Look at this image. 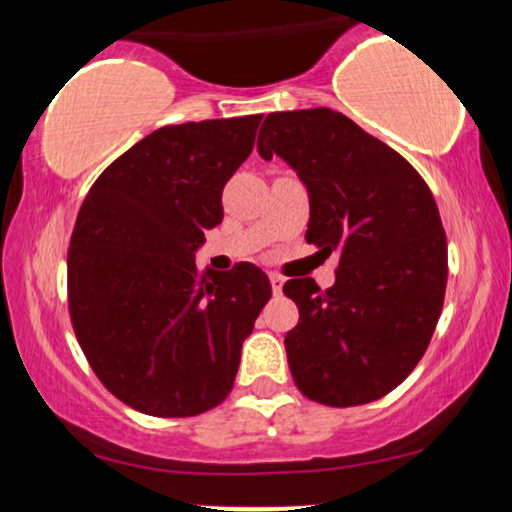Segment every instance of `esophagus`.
Segmentation results:
<instances>
[{
	"mask_svg": "<svg viewBox=\"0 0 512 512\" xmlns=\"http://www.w3.org/2000/svg\"><path fill=\"white\" fill-rule=\"evenodd\" d=\"M269 281H272V289H274V293H281V286H284V276L276 274V272H272V274H269Z\"/></svg>",
	"mask_w": 512,
	"mask_h": 512,
	"instance_id": "esophagus-1",
	"label": "esophagus"
}]
</instances>
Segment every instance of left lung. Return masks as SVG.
<instances>
[{"label":"left lung","mask_w":512,"mask_h":512,"mask_svg":"<svg viewBox=\"0 0 512 512\" xmlns=\"http://www.w3.org/2000/svg\"><path fill=\"white\" fill-rule=\"evenodd\" d=\"M257 151L296 170L310 197L305 240L339 255L327 291L313 279L284 284L301 313L284 339L293 380L327 407L375 402L416 368L443 310L436 199L407 158L330 108L267 115Z\"/></svg>","instance_id":"8db88e82"}]
</instances>
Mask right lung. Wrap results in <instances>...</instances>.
Segmentation results:
<instances>
[{
	"mask_svg": "<svg viewBox=\"0 0 512 512\" xmlns=\"http://www.w3.org/2000/svg\"><path fill=\"white\" fill-rule=\"evenodd\" d=\"M260 120L156 129L98 175L76 216L67 255L74 334L98 380L142 414L185 419L221 404L272 296L255 264L199 272L195 262Z\"/></svg>",
	"mask_w": 512,
	"mask_h": 512,
	"instance_id": "add662e5",
	"label": "right lung"
}]
</instances>
